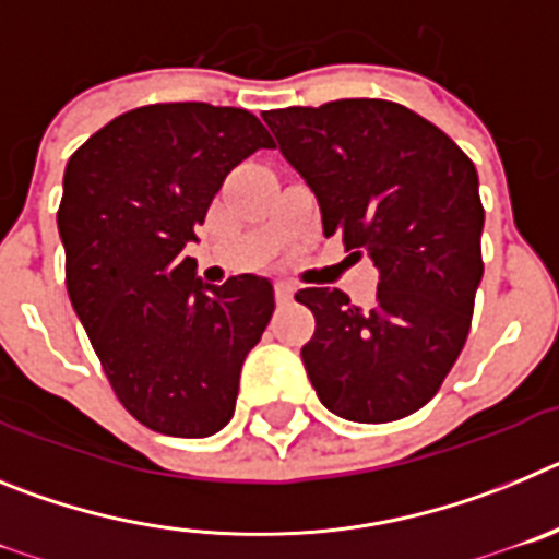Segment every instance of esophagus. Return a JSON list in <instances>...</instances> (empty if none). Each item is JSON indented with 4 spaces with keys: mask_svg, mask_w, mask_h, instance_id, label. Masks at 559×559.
I'll use <instances>...</instances> for the list:
<instances>
[{
    "mask_svg": "<svg viewBox=\"0 0 559 559\" xmlns=\"http://www.w3.org/2000/svg\"><path fill=\"white\" fill-rule=\"evenodd\" d=\"M274 294H276V302L288 305L290 299H294V285H290V283H276L274 285Z\"/></svg>",
    "mask_w": 559,
    "mask_h": 559,
    "instance_id": "obj_1",
    "label": "esophagus"
}]
</instances>
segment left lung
<instances>
[{
	"instance_id": "left-lung-1",
	"label": "left lung",
	"mask_w": 559,
	"mask_h": 559,
	"mask_svg": "<svg viewBox=\"0 0 559 559\" xmlns=\"http://www.w3.org/2000/svg\"><path fill=\"white\" fill-rule=\"evenodd\" d=\"M276 147L313 190L324 235L344 231L378 269L360 308L338 288H302L316 316L302 347L316 394L353 423H392L442 386L471 333L484 210L462 147L412 108L333 100L265 111Z\"/></svg>"
}]
</instances>
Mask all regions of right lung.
<instances>
[{
	"mask_svg": "<svg viewBox=\"0 0 559 559\" xmlns=\"http://www.w3.org/2000/svg\"><path fill=\"white\" fill-rule=\"evenodd\" d=\"M260 147L274 142L246 108L156 103L120 114L67 162L69 299L114 394L151 431L218 433L274 313L269 276L210 285L185 257L231 167Z\"/></svg>",
	"mask_w": 559,
	"mask_h": 559,
	"instance_id": "right-lung-1",
	"label": "right lung"
}]
</instances>
